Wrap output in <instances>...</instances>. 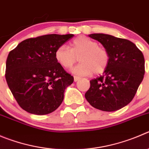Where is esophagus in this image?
Segmentation results:
<instances>
[{
    "label": "esophagus",
    "mask_w": 149,
    "mask_h": 149,
    "mask_svg": "<svg viewBox=\"0 0 149 149\" xmlns=\"http://www.w3.org/2000/svg\"><path fill=\"white\" fill-rule=\"evenodd\" d=\"M79 79H80V77H79V76H74V81H79Z\"/></svg>",
    "instance_id": "34e87169"
}]
</instances>
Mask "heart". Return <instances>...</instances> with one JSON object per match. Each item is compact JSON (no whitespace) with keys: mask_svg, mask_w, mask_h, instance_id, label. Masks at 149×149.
Here are the masks:
<instances>
[{"mask_svg":"<svg viewBox=\"0 0 149 149\" xmlns=\"http://www.w3.org/2000/svg\"><path fill=\"white\" fill-rule=\"evenodd\" d=\"M79 57L80 63L73 69L79 76L96 74L106 70L109 63V54L105 47L98 45L95 40L84 36L76 37L70 42V48L65 45L58 47L55 58L64 68H70Z\"/></svg>","mask_w":149,"mask_h":149,"instance_id":"1","label":"heart"}]
</instances>
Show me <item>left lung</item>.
<instances>
[{"label":"left lung","mask_w":149,"mask_h":149,"mask_svg":"<svg viewBox=\"0 0 149 149\" xmlns=\"http://www.w3.org/2000/svg\"><path fill=\"white\" fill-rule=\"evenodd\" d=\"M89 37L107 49L109 63L102 76L90 81L86 99L100 110H118L132 101L143 79V54L135 44L126 39L104 34H92Z\"/></svg>","instance_id":"8db88e82"}]
</instances>
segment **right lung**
<instances>
[{
  "label": "right lung",
  "mask_w": 149,
  "mask_h": 149,
  "mask_svg": "<svg viewBox=\"0 0 149 149\" xmlns=\"http://www.w3.org/2000/svg\"><path fill=\"white\" fill-rule=\"evenodd\" d=\"M73 37L54 34L32 37L9 52L6 80L19 106L26 112L47 115L62 104L73 76L56 60L55 51Z\"/></svg>",
  "instance_id": "right-lung-1"
}]
</instances>
